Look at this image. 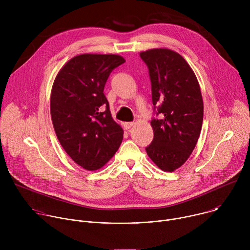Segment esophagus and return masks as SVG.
I'll return each instance as SVG.
<instances>
[{"mask_svg":"<svg viewBox=\"0 0 250 250\" xmlns=\"http://www.w3.org/2000/svg\"><path fill=\"white\" fill-rule=\"evenodd\" d=\"M134 125V123L133 122H126V123H125L124 124V126H125V129H129L131 126H133Z\"/></svg>","mask_w":250,"mask_h":250,"instance_id":"esophagus-1","label":"esophagus"}]
</instances>
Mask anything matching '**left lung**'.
<instances>
[{
    "instance_id": "left-lung-1",
    "label": "left lung",
    "mask_w": 250,
    "mask_h": 250,
    "mask_svg": "<svg viewBox=\"0 0 250 250\" xmlns=\"http://www.w3.org/2000/svg\"><path fill=\"white\" fill-rule=\"evenodd\" d=\"M147 65L151 81L154 137L146 148L150 159L163 171L182 166L199 139L204 104L197 77L179 54L167 48L139 53Z\"/></svg>"
}]
</instances>
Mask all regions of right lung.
Instances as JSON below:
<instances>
[{
    "label": "right lung",
    "mask_w": 250,
    "mask_h": 250,
    "mask_svg": "<svg viewBox=\"0 0 250 250\" xmlns=\"http://www.w3.org/2000/svg\"><path fill=\"white\" fill-rule=\"evenodd\" d=\"M116 54H81L58 72L50 114L61 146L78 165L102 168L119 149L124 130L112 118L104 88L112 71L125 63Z\"/></svg>",
    "instance_id": "right-lung-1"
}]
</instances>
